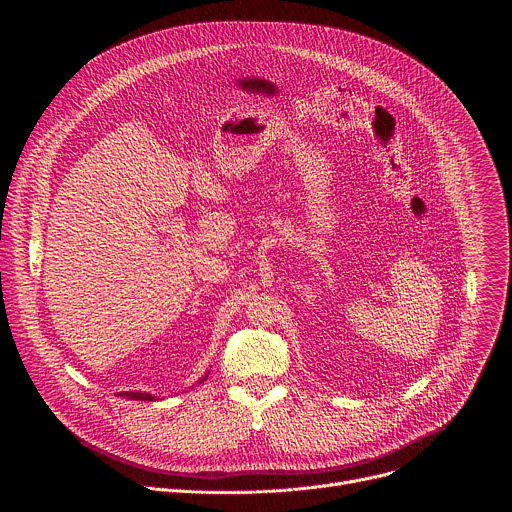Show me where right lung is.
<instances>
[{"label":"right lung","instance_id":"add662e5","mask_svg":"<svg viewBox=\"0 0 512 512\" xmlns=\"http://www.w3.org/2000/svg\"><path fill=\"white\" fill-rule=\"evenodd\" d=\"M123 397L127 399H135V401H152L154 397L148 393H123Z\"/></svg>","mask_w":512,"mask_h":512}]
</instances>
